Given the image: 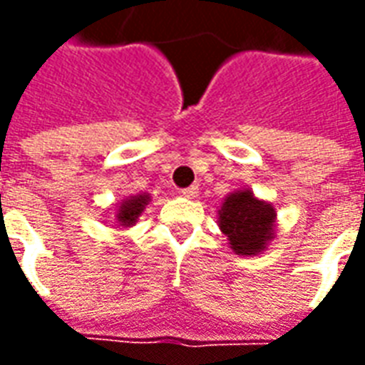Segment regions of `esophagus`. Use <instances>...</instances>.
<instances>
[{"label":"esophagus","mask_w":365,"mask_h":365,"mask_svg":"<svg viewBox=\"0 0 365 365\" xmlns=\"http://www.w3.org/2000/svg\"><path fill=\"white\" fill-rule=\"evenodd\" d=\"M197 193H199L197 185H190V187L182 190V195H183V197H187V199H195V197H197Z\"/></svg>","instance_id":"obj_1"}]
</instances>
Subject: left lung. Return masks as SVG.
<instances>
[{
	"mask_svg": "<svg viewBox=\"0 0 365 365\" xmlns=\"http://www.w3.org/2000/svg\"><path fill=\"white\" fill-rule=\"evenodd\" d=\"M275 207L242 187L222 199L219 229L238 256H258L275 238Z\"/></svg>",
	"mask_w": 365,
	"mask_h": 365,
	"instance_id": "8db88e82",
	"label": "left lung"
}]
</instances>
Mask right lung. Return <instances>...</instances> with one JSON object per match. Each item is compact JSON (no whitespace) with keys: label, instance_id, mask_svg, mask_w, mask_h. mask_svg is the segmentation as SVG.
I'll return each instance as SVG.
<instances>
[{"label":"right lung","instance_id":"1","mask_svg":"<svg viewBox=\"0 0 365 365\" xmlns=\"http://www.w3.org/2000/svg\"><path fill=\"white\" fill-rule=\"evenodd\" d=\"M152 195L150 193H136V195H130V197L123 199L119 205H117V211H115V217H117V222L120 227H135L138 217L144 213L146 205H150Z\"/></svg>","mask_w":365,"mask_h":365}]
</instances>
